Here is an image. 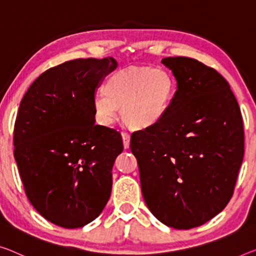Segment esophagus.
<instances>
[{"mask_svg": "<svg viewBox=\"0 0 256 256\" xmlns=\"http://www.w3.org/2000/svg\"><path fill=\"white\" fill-rule=\"evenodd\" d=\"M121 135H122V140H124V148H129V144H130V135H129V134L126 132H121Z\"/></svg>", "mask_w": 256, "mask_h": 256, "instance_id": "34e87169", "label": "esophagus"}]
</instances>
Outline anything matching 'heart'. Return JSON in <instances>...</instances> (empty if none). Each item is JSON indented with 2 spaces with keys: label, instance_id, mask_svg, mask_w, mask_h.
Instances as JSON below:
<instances>
[{
  "label": "heart",
  "instance_id": "1",
  "mask_svg": "<svg viewBox=\"0 0 256 256\" xmlns=\"http://www.w3.org/2000/svg\"><path fill=\"white\" fill-rule=\"evenodd\" d=\"M176 84L170 72L156 68H128L113 74L105 90L94 95L96 119L111 124L119 108L129 127L144 129L156 124L166 114L175 95Z\"/></svg>",
  "mask_w": 256,
  "mask_h": 256
}]
</instances>
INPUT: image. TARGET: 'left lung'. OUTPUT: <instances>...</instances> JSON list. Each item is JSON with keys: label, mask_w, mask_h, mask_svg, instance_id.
Returning a JSON list of instances; mask_svg holds the SVG:
<instances>
[{"label": "left lung", "mask_w": 256, "mask_h": 256, "mask_svg": "<svg viewBox=\"0 0 256 256\" xmlns=\"http://www.w3.org/2000/svg\"><path fill=\"white\" fill-rule=\"evenodd\" d=\"M178 90L156 124L132 134L142 194L166 226L188 230L224 210L244 158V126L228 81L188 57H167Z\"/></svg>", "instance_id": "left-lung-1"}]
</instances>
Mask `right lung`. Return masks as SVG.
I'll list each match as a JSON object with an SVG mask.
<instances>
[{"mask_svg": "<svg viewBox=\"0 0 256 256\" xmlns=\"http://www.w3.org/2000/svg\"><path fill=\"white\" fill-rule=\"evenodd\" d=\"M116 60L87 58L43 72L27 90L14 122V159L33 207L76 229L94 221L112 190L121 134L95 124L94 95Z\"/></svg>", "mask_w": 256, "mask_h": 256, "instance_id": "right-lung-1", "label": "right lung"}]
</instances>
